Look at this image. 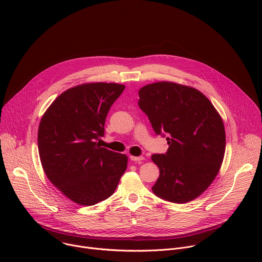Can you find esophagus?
Wrapping results in <instances>:
<instances>
[{
	"instance_id": "obj_1",
	"label": "esophagus",
	"mask_w": 262,
	"mask_h": 262,
	"mask_svg": "<svg viewBox=\"0 0 262 262\" xmlns=\"http://www.w3.org/2000/svg\"><path fill=\"white\" fill-rule=\"evenodd\" d=\"M130 160L133 162H141V161L144 160V158L143 157H133V156H130Z\"/></svg>"
}]
</instances>
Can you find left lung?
<instances>
[{
  "label": "left lung",
  "instance_id": "left-lung-1",
  "mask_svg": "<svg viewBox=\"0 0 262 262\" xmlns=\"http://www.w3.org/2000/svg\"><path fill=\"white\" fill-rule=\"evenodd\" d=\"M139 106L157 135L167 137L166 154H155L158 197L186 203L213 181L225 154L224 123L209 99L195 88L159 82L139 90Z\"/></svg>",
  "mask_w": 262,
  "mask_h": 262
}]
</instances>
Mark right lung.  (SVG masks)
I'll return each instance as SVG.
<instances>
[{
  "label": "right lung",
  "mask_w": 262,
  "mask_h": 262,
  "mask_svg": "<svg viewBox=\"0 0 262 262\" xmlns=\"http://www.w3.org/2000/svg\"><path fill=\"white\" fill-rule=\"evenodd\" d=\"M125 86L90 83L59 95L41 118L38 150L50 181L67 198L94 205L115 192L127 167L125 155L96 142L104 135L110 107Z\"/></svg>",
  "instance_id": "1"
}]
</instances>
